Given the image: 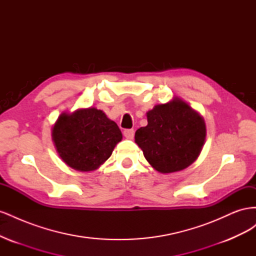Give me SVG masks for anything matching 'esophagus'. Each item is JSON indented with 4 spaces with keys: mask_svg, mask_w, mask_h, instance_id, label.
<instances>
[{
    "mask_svg": "<svg viewBox=\"0 0 256 256\" xmlns=\"http://www.w3.org/2000/svg\"><path fill=\"white\" fill-rule=\"evenodd\" d=\"M124 136H125L126 138H129V140H132L134 136V129H126L124 130Z\"/></svg>",
    "mask_w": 256,
    "mask_h": 256,
    "instance_id": "obj_1",
    "label": "esophagus"
}]
</instances>
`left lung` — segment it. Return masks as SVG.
I'll return each instance as SVG.
<instances>
[{"mask_svg": "<svg viewBox=\"0 0 256 256\" xmlns=\"http://www.w3.org/2000/svg\"><path fill=\"white\" fill-rule=\"evenodd\" d=\"M147 126L136 131L134 141L148 164L162 174L187 168L203 150L204 118L180 97L158 104L146 113Z\"/></svg>", "mask_w": 256, "mask_h": 256, "instance_id": "obj_1", "label": "left lung"}]
</instances>
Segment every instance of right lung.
<instances>
[{"instance_id": "right-lung-1", "label": "right lung", "mask_w": 256, "mask_h": 256, "mask_svg": "<svg viewBox=\"0 0 256 256\" xmlns=\"http://www.w3.org/2000/svg\"><path fill=\"white\" fill-rule=\"evenodd\" d=\"M122 138L116 122L94 106L63 112L52 127V141L60 158L80 172L96 171Z\"/></svg>"}]
</instances>
